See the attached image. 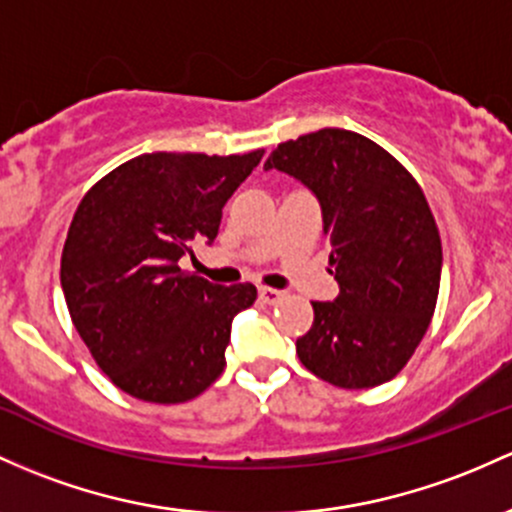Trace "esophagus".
I'll return each instance as SVG.
<instances>
[{
	"instance_id": "34e87169",
	"label": "esophagus",
	"mask_w": 512,
	"mask_h": 512,
	"mask_svg": "<svg viewBox=\"0 0 512 512\" xmlns=\"http://www.w3.org/2000/svg\"><path fill=\"white\" fill-rule=\"evenodd\" d=\"M284 299V291L272 289V286H260V301H265L272 306V303H279Z\"/></svg>"
}]
</instances>
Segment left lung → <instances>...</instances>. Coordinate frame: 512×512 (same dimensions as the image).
I'll use <instances>...</instances> for the list:
<instances>
[{
  "label": "left lung",
  "mask_w": 512,
  "mask_h": 512,
  "mask_svg": "<svg viewBox=\"0 0 512 512\" xmlns=\"http://www.w3.org/2000/svg\"><path fill=\"white\" fill-rule=\"evenodd\" d=\"M265 170L316 194L340 284L335 301H313L311 330L296 340L301 364L340 389L391 381L423 340L440 291V230L423 189L381 145L345 128L279 143Z\"/></svg>",
  "instance_id": "left-lung-1"
}]
</instances>
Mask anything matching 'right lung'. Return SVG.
<instances>
[{
  "label": "right lung",
  "instance_id": "1",
  "mask_svg": "<svg viewBox=\"0 0 512 512\" xmlns=\"http://www.w3.org/2000/svg\"><path fill=\"white\" fill-rule=\"evenodd\" d=\"M262 155L145 153L77 206L60 260L67 311L101 372L133 398L192 401L223 374L230 323L257 289L211 284L179 260L216 240L223 206Z\"/></svg>",
  "mask_w": 512,
  "mask_h": 512
}]
</instances>
